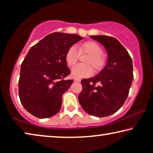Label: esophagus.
<instances>
[{
  "label": "esophagus",
  "mask_w": 153,
  "mask_h": 153,
  "mask_svg": "<svg viewBox=\"0 0 153 153\" xmlns=\"http://www.w3.org/2000/svg\"><path fill=\"white\" fill-rule=\"evenodd\" d=\"M74 80H75V81H76V82H80V81H81V79H80L79 78H74Z\"/></svg>",
  "instance_id": "esophagus-1"
}]
</instances>
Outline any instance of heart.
Masks as SVG:
<instances>
[{
  "label": "heart",
  "mask_w": 153,
  "mask_h": 153,
  "mask_svg": "<svg viewBox=\"0 0 153 153\" xmlns=\"http://www.w3.org/2000/svg\"><path fill=\"white\" fill-rule=\"evenodd\" d=\"M88 55L84 59L85 64H78L71 69V76L76 78H82L91 76L93 68L95 71H99L105 66V55L99 44L94 41H87L80 44L77 50L76 46H71L66 51L65 59L67 65L71 67L76 63L79 55ZM92 66L91 67V66Z\"/></svg>",
  "instance_id": "1"
}]
</instances>
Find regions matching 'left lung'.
<instances>
[{
  "instance_id": "left-lung-1",
  "label": "left lung",
  "mask_w": 153,
  "mask_h": 153,
  "mask_svg": "<svg viewBox=\"0 0 153 153\" xmlns=\"http://www.w3.org/2000/svg\"><path fill=\"white\" fill-rule=\"evenodd\" d=\"M90 37L104 46L108 59L105 67L97 76L82 80V90L78 100L87 113L107 117L117 112L128 97L134 79L132 60L116 38L101 35ZM96 82L100 85L96 87Z\"/></svg>"
}]
</instances>
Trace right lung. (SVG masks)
Instances as JSON below:
<instances>
[{
  "label": "right lung",
  "mask_w": 153,
  "mask_h": 153,
  "mask_svg": "<svg viewBox=\"0 0 153 153\" xmlns=\"http://www.w3.org/2000/svg\"><path fill=\"white\" fill-rule=\"evenodd\" d=\"M77 34L54 32L30 49L21 65L19 95L22 105L36 117L55 115L61 109L62 96L73 83L65 55L83 39Z\"/></svg>",
  "instance_id": "add662e5"
}]
</instances>
